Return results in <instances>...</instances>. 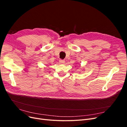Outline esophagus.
Wrapping results in <instances>:
<instances>
[{
  "label": "esophagus",
  "mask_w": 127,
  "mask_h": 127,
  "mask_svg": "<svg viewBox=\"0 0 127 127\" xmlns=\"http://www.w3.org/2000/svg\"><path fill=\"white\" fill-rule=\"evenodd\" d=\"M65 63V61L64 60H62V59H60L59 60V63L61 64H63Z\"/></svg>",
  "instance_id": "obj_1"
}]
</instances>
